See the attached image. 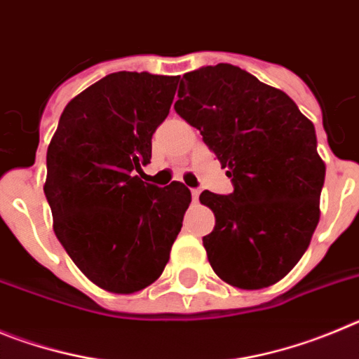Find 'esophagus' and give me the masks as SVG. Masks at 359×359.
<instances>
[{"label":"esophagus","instance_id":"1","mask_svg":"<svg viewBox=\"0 0 359 359\" xmlns=\"http://www.w3.org/2000/svg\"><path fill=\"white\" fill-rule=\"evenodd\" d=\"M191 196H193V202H196V200H198V196H200V189H191Z\"/></svg>","mask_w":359,"mask_h":359}]
</instances>
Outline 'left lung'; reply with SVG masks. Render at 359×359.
Returning a JSON list of instances; mask_svg holds the SVG:
<instances>
[{
	"label": "left lung",
	"mask_w": 359,
	"mask_h": 359,
	"mask_svg": "<svg viewBox=\"0 0 359 359\" xmlns=\"http://www.w3.org/2000/svg\"><path fill=\"white\" fill-rule=\"evenodd\" d=\"M175 111L227 168L234 191H203L216 218L203 236L219 279L243 290L276 284L299 263L320 218L325 164L292 98L232 64L180 80Z\"/></svg>",
	"instance_id": "left-lung-1"
}]
</instances>
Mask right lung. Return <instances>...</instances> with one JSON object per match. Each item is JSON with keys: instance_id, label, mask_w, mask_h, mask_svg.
<instances>
[{"instance_id": "right-lung-1", "label": "right lung", "mask_w": 359, "mask_h": 359, "mask_svg": "<svg viewBox=\"0 0 359 359\" xmlns=\"http://www.w3.org/2000/svg\"><path fill=\"white\" fill-rule=\"evenodd\" d=\"M177 76L118 71L71 100L46 154L55 234L100 288L134 293L163 273L191 193L135 173L151 159Z\"/></svg>"}]
</instances>
